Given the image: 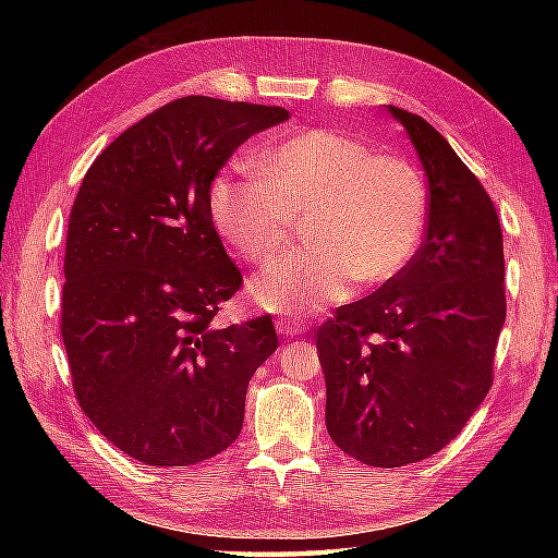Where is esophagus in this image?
Segmentation results:
<instances>
[{"instance_id":"esophagus-1","label":"esophagus","mask_w":558,"mask_h":558,"mask_svg":"<svg viewBox=\"0 0 558 558\" xmlns=\"http://www.w3.org/2000/svg\"><path fill=\"white\" fill-rule=\"evenodd\" d=\"M276 330H278V333L282 336V338H298V336H302L304 333V324H300V322H290V318H288V322H278L276 324Z\"/></svg>"}]
</instances>
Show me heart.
<instances>
[{
    "label": "heart",
    "mask_w": 558,
    "mask_h": 558,
    "mask_svg": "<svg viewBox=\"0 0 558 558\" xmlns=\"http://www.w3.org/2000/svg\"><path fill=\"white\" fill-rule=\"evenodd\" d=\"M208 206L218 232L258 266L288 252L304 218L310 248L254 278L252 298L270 314L306 316L345 300L352 280H393L422 242L429 198L405 158L312 129L272 148L260 177L218 174Z\"/></svg>",
    "instance_id": "obj_1"
}]
</instances>
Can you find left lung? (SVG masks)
I'll use <instances>...</instances> for the list:
<instances>
[{
    "label": "left lung",
    "mask_w": 558,
    "mask_h": 558,
    "mask_svg": "<svg viewBox=\"0 0 558 558\" xmlns=\"http://www.w3.org/2000/svg\"><path fill=\"white\" fill-rule=\"evenodd\" d=\"M429 182L417 254L316 330L326 426L374 468L438 453L487 398L506 322L504 236L489 194L420 114L388 105Z\"/></svg>",
    "instance_id": "left-lung-1"
}]
</instances>
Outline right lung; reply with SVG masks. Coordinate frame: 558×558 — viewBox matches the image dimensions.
Returning <instances> with one entry per match:
<instances>
[{
    "instance_id": "1",
    "label": "right lung",
    "mask_w": 558,
    "mask_h": 558,
    "mask_svg": "<svg viewBox=\"0 0 558 558\" xmlns=\"http://www.w3.org/2000/svg\"><path fill=\"white\" fill-rule=\"evenodd\" d=\"M286 108L189 96L129 126L69 216L62 338L81 410L126 456L182 468L222 453L246 386L278 348L272 318L218 328L242 288L210 218L216 174Z\"/></svg>"
}]
</instances>
